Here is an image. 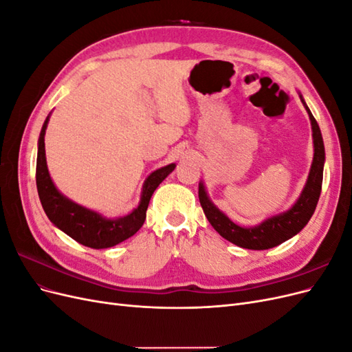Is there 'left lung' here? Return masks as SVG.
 Wrapping results in <instances>:
<instances>
[{"label": "left lung", "mask_w": 352, "mask_h": 352, "mask_svg": "<svg viewBox=\"0 0 352 352\" xmlns=\"http://www.w3.org/2000/svg\"><path fill=\"white\" fill-rule=\"evenodd\" d=\"M300 98L304 104V107L308 113L311 122L313 129V142H314V157L313 164L308 173L307 184L302 189L300 198L296 199L292 208L285 212H280L278 216H273L263 223L252 228H241L236 223H233L226 214L212 204L210 201L206 188L199 184L198 188V197L201 207L204 210V214L219 235L228 239L229 242L238 245L241 248L247 250H269L276 247L289 238L295 236L298 232H301L302 228L307 225L308 220L311 219L313 212L317 207L318 198L322 192V184H323V166H324V145L320 127H318L316 119L313 117L310 109L307 107L302 97Z\"/></svg>", "instance_id": "8db88e82"}]
</instances>
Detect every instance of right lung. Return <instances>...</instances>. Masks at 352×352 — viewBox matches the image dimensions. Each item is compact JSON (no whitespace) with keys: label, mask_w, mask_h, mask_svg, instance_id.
Wrapping results in <instances>:
<instances>
[{"label":"right lung","mask_w":352,"mask_h":352,"mask_svg":"<svg viewBox=\"0 0 352 352\" xmlns=\"http://www.w3.org/2000/svg\"><path fill=\"white\" fill-rule=\"evenodd\" d=\"M50 116L44 122L38 141L36 158V188L42 208L51 220V223L69 235L72 239L94 250L110 248L114 245L133 236L144 225L146 217V208L157 186L173 172L176 164L172 163L155 170L146 177L140 206L131 214L119 219H105L98 212L85 208L72 199L66 198L52 184L48 173L45 158V129Z\"/></svg>","instance_id":"obj_1"}]
</instances>
